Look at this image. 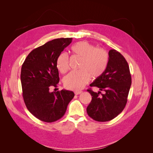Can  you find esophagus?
Returning a JSON list of instances; mask_svg holds the SVG:
<instances>
[{
	"label": "esophagus",
	"mask_w": 153,
	"mask_h": 153,
	"mask_svg": "<svg viewBox=\"0 0 153 153\" xmlns=\"http://www.w3.org/2000/svg\"><path fill=\"white\" fill-rule=\"evenodd\" d=\"M82 92V91H75V94L76 95H78V94H81Z\"/></svg>",
	"instance_id": "obj_1"
}]
</instances>
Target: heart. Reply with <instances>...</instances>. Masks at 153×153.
I'll list each match as a JSON object with an SVG mask.
<instances>
[{"mask_svg": "<svg viewBox=\"0 0 153 153\" xmlns=\"http://www.w3.org/2000/svg\"><path fill=\"white\" fill-rule=\"evenodd\" d=\"M71 52L80 59L79 71H72L64 78V85L67 89L79 91L89 82V78L96 79L103 75L109 62L108 53L103 48H96L88 41H80L71 47ZM56 66L61 73H66L69 68V60L65 53L59 55Z\"/></svg>", "mask_w": 153, "mask_h": 153, "instance_id": "obj_1", "label": "heart"}]
</instances>
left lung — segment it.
<instances>
[{"mask_svg": "<svg viewBox=\"0 0 153 153\" xmlns=\"http://www.w3.org/2000/svg\"><path fill=\"white\" fill-rule=\"evenodd\" d=\"M109 62L102 75L90 84L98 87L101 92L87 91L92 100L87 108L89 116L96 121L106 122L114 119L121 113L127 103L131 77L128 64L123 55L115 50L108 52Z\"/></svg>", "mask_w": 153, "mask_h": 153, "instance_id": "left-lung-1", "label": "left lung"}]
</instances>
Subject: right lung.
Returning <instances> with one entry per match:
<instances>
[{
  "mask_svg": "<svg viewBox=\"0 0 153 153\" xmlns=\"http://www.w3.org/2000/svg\"><path fill=\"white\" fill-rule=\"evenodd\" d=\"M72 38H58L36 48L27 55L21 69L23 98L29 112L41 121L52 123L61 119L73 98V91L50 92L59 82L56 62Z\"/></svg>",
  "mask_w": 153,
  "mask_h": 153,
  "instance_id": "1",
  "label": "right lung"
}]
</instances>
